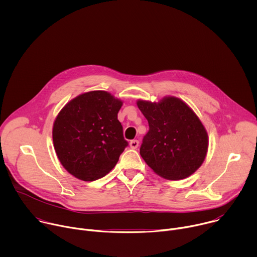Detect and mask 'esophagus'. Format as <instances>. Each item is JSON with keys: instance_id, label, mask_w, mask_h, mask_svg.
Returning a JSON list of instances; mask_svg holds the SVG:
<instances>
[{"instance_id": "1", "label": "esophagus", "mask_w": 257, "mask_h": 257, "mask_svg": "<svg viewBox=\"0 0 257 257\" xmlns=\"http://www.w3.org/2000/svg\"><path fill=\"white\" fill-rule=\"evenodd\" d=\"M138 145H139V141L138 140H131L130 141V148L131 149H133V150H135V149H137L138 148Z\"/></svg>"}]
</instances>
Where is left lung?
I'll return each mask as SVG.
<instances>
[{
    "instance_id": "8db88e82",
    "label": "left lung",
    "mask_w": 257,
    "mask_h": 257,
    "mask_svg": "<svg viewBox=\"0 0 257 257\" xmlns=\"http://www.w3.org/2000/svg\"><path fill=\"white\" fill-rule=\"evenodd\" d=\"M137 105L150 126L140 146L145 163L168 180L192 175L202 165L208 148L207 132L199 118L174 96L159 102L138 100Z\"/></svg>"
}]
</instances>
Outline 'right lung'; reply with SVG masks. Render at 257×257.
I'll return each mask as SVG.
<instances>
[{
    "label": "right lung",
    "instance_id": "1",
    "mask_svg": "<svg viewBox=\"0 0 257 257\" xmlns=\"http://www.w3.org/2000/svg\"><path fill=\"white\" fill-rule=\"evenodd\" d=\"M123 102L94 90L70 100L53 127L54 148L62 166L74 177L94 181L105 176L128 146L118 112Z\"/></svg>",
    "mask_w": 257,
    "mask_h": 257
}]
</instances>
